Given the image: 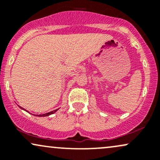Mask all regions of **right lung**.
I'll list each match as a JSON object with an SVG mask.
<instances>
[{
    "instance_id": "add662e5",
    "label": "right lung",
    "mask_w": 160,
    "mask_h": 160,
    "mask_svg": "<svg viewBox=\"0 0 160 160\" xmlns=\"http://www.w3.org/2000/svg\"><path fill=\"white\" fill-rule=\"evenodd\" d=\"M19 106V105H18ZM19 107L21 108L22 110H24V111H25L26 112H28V113H29L28 111H27V110H25L24 109V108H22V107H20V106H19ZM58 109H56V110H54V111H50V112H48V113H43V114H32V115H34V116H37V117H48V116H49V115H51V114H53V113H56V112L58 111Z\"/></svg>"
}]
</instances>
